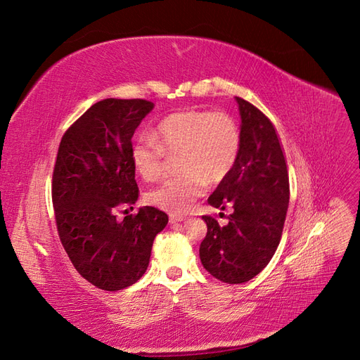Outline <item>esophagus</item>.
Returning a JSON list of instances; mask_svg holds the SVG:
<instances>
[{
    "mask_svg": "<svg viewBox=\"0 0 360 360\" xmlns=\"http://www.w3.org/2000/svg\"><path fill=\"white\" fill-rule=\"evenodd\" d=\"M184 219H186V216H181V214H169V222H171V224H179V222H183Z\"/></svg>",
    "mask_w": 360,
    "mask_h": 360,
    "instance_id": "34e87169",
    "label": "esophagus"
}]
</instances>
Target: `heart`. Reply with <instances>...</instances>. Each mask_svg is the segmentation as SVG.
<instances>
[{"label":"heart","mask_w":360,"mask_h":360,"mask_svg":"<svg viewBox=\"0 0 360 360\" xmlns=\"http://www.w3.org/2000/svg\"><path fill=\"white\" fill-rule=\"evenodd\" d=\"M242 135L234 118L224 112L179 111L162 118L153 138L139 136L130 146L135 171L147 181L160 177L165 155H179V177L162 181L147 193V202L181 213L204 193L205 184L225 180L240 156Z\"/></svg>","instance_id":"heart-1"}]
</instances>
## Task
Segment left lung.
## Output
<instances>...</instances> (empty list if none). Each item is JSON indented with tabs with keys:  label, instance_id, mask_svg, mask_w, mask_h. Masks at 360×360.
Returning <instances> with one entry per match:
<instances>
[{
	"label": "left lung",
	"instance_id": "left-lung-1",
	"mask_svg": "<svg viewBox=\"0 0 360 360\" xmlns=\"http://www.w3.org/2000/svg\"><path fill=\"white\" fill-rule=\"evenodd\" d=\"M236 102L242 118L240 156L207 200L221 210L231 205L233 213L222 226L202 216L207 234L200 246L204 269L226 284H243L269 264L290 201L287 162L274 124L252 103L240 97Z\"/></svg>",
	"mask_w": 360,
	"mask_h": 360
}]
</instances>
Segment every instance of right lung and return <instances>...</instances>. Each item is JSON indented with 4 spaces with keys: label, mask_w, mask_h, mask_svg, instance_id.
<instances>
[{
    "label": "right lung",
    "mask_w": 360,
    "mask_h": 360,
    "mask_svg": "<svg viewBox=\"0 0 360 360\" xmlns=\"http://www.w3.org/2000/svg\"><path fill=\"white\" fill-rule=\"evenodd\" d=\"M155 105L103 99L63 135L52 176L60 240L78 274L97 288L118 291L146 274L155 237L168 216L155 207L117 221L115 210L139 197L130 146Z\"/></svg>",
    "instance_id": "right-lung-1"
}]
</instances>
